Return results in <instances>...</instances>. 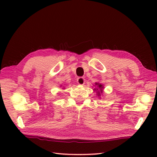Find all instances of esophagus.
I'll return each instance as SVG.
<instances>
[{"instance_id":"34e87169","label":"esophagus","mask_w":157,"mask_h":157,"mask_svg":"<svg viewBox=\"0 0 157 157\" xmlns=\"http://www.w3.org/2000/svg\"><path fill=\"white\" fill-rule=\"evenodd\" d=\"M85 79L84 78H82V77H79V78H78L77 79V82H78V84L79 85H84L85 84Z\"/></svg>"}]
</instances>
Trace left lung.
Wrapping results in <instances>:
<instances>
[{
  "mask_svg": "<svg viewBox=\"0 0 157 157\" xmlns=\"http://www.w3.org/2000/svg\"><path fill=\"white\" fill-rule=\"evenodd\" d=\"M95 84L97 85V87H98V88H100V90H101V92H100V91L97 92H98V96H101V93H100V92H102V88H103V86H102V85L98 84V83H96ZM94 89H95V88H94ZM96 90H98V89H96ZM95 90H96V89H95Z\"/></svg>",
  "mask_w": 157,
  "mask_h": 157,
  "instance_id": "1",
  "label": "left lung"
}]
</instances>
